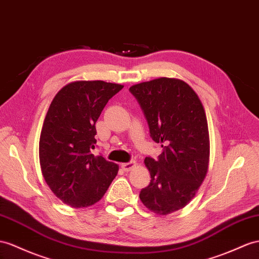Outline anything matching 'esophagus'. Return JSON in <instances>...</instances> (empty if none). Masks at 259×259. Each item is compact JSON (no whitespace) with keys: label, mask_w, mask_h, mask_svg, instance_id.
Instances as JSON below:
<instances>
[{"label":"esophagus","mask_w":259,"mask_h":259,"mask_svg":"<svg viewBox=\"0 0 259 259\" xmlns=\"http://www.w3.org/2000/svg\"><path fill=\"white\" fill-rule=\"evenodd\" d=\"M136 165V162L135 161H130V162H127V163H122L121 164V168L124 170V171H129L132 167H134Z\"/></svg>","instance_id":"1"}]
</instances>
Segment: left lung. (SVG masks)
<instances>
[{
    "label": "left lung",
    "instance_id": "left-lung-1",
    "mask_svg": "<svg viewBox=\"0 0 259 259\" xmlns=\"http://www.w3.org/2000/svg\"><path fill=\"white\" fill-rule=\"evenodd\" d=\"M130 93L147 119L152 140L163 152L145 157L151 181L141 201L154 213L166 215L184 208L203 182L209 163V131L203 106L190 86L160 77L131 86Z\"/></svg>",
    "mask_w": 259,
    "mask_h": 259
}]
</instances>
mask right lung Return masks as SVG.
<instances>
[{"mask_svg": "<svg viewBox=\"0 0 259 259\" xmlns=\"http://www.w3.org/2000/svg\"><path fill=\"white\" fill-rule=\"evenodd\" d=\"M123 85L78 81L58 92L45 118L39 160L46 183L61 201L86 208L105 195L118 165L94 156L95 123L109 99Z\"/></svg>", "mask_w": 259, "mask_h": 259, "instance_id": "1", "label": "right lung"}]
</instances>
